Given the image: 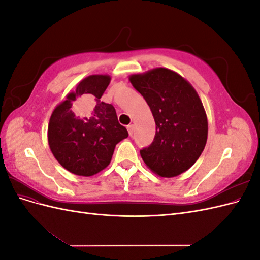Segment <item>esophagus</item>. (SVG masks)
<instances>
[{
	"instance_id": "obj_1",
	"label": "esophagus",
	"mask_w": 260,
	"mask_h": 260,
	"mask_svg": "<svg viewBox=\"0 0 260 260\" xmlns=\"http://www.w3.org/2000/svg\"><path fill=\"white\" fill-rule=\"evenodd\" d=\"M127 129H128V132H129V136L131 137L133 135V132H135V125L129 124L128 127H127Z\"/></svg>"
}]
</instances>
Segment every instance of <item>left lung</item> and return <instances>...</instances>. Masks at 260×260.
<instances>
[{
    "instance_id": "left-lung-1",
    "label": "left lung",
    "mask_w": 260,
    "mask_h": 260,
    "mask_svg": "<svg viewBox=\"0 0 260 260\" xmlns=\"http://www.w3.org/2000/svg\"><path fill=\"white\" fill-rule=\"evenodd\" d=\"M129 80L151 108L156 123L153 143L140 154L148 169L174 178L190 169L207 142L208 121L198 92L174 70L158 67Z\"/></svg>"
}]
</instances>
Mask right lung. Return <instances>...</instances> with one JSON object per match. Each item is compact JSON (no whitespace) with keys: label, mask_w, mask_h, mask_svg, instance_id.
Returning a JSON list of instances; mask_svg holds the SVG:
<instances>
[{"label":"right lung","mask_w":260,"mask_h":260,"mask_svg":"<svg viewBox=\"0 0 260 260\" xmlns=\"http://www.w3.org/2000/svg\"><path fill=\"white\" fill-rule=\"evenodd\" d=\"M108 75H91L77 84L51 115L48 141L56 160L72 174L90 177L105 169L116 145L128 138L112 104L101 101ZM77 105V114L72 107Z\"/></svg>","instance_id":"obj_1"}]
</instances>
